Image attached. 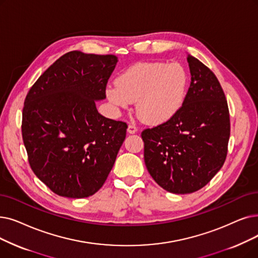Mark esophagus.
I'll return each instance as SVG.
<instances>
[{
  "instance_id": "obj_1",
  "label": "esophagus",
  "mask_w": 258,
  "mask_h": 258,
  "mask_svg": "<svg viewBox=\"0 0 258 258\" xmlns=\"http://www.w3.org/2000/svg\"><path fill=\"white\" fill-rule=\"evenodd\" d=\"M137 131H138V127L135 124H130L127 127V132L130 134H135V133H137Z\"/></svg>"
}]
</instances>
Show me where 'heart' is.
<instances>
[{"label":"heart","mask_w":258,"mask_h":258,"mask_svg":"<svg viewBox=\"0 0 258 258\" xmlns=\"http://www.w3.org/2000/svg\"><path fill=\"white\" fill-rule=\"evenodd\" d=\"M187 87L188 75L181 64L143 62L123 72L115 85L107 86L106 96L120 108H128L137 101V110L143 119L159 124L180 111Z\"/></svg>","instance_id":"heart-1"}]
</instances>
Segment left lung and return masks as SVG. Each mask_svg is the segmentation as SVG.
I'll return each instance as SVG.
<instances>
[{
    "mask_svg": "<svg viewBox=\"0 0 258 258\" xmlns=\"http://www.w3.org/2000/svg\"><path fill=\"white\" fill-rule=\"evenodd\" d=\"M191 84L180 111L141 133L144 162L167 192L188 194L210 182L227 158L230 113L222 87L209 67L187 54Z\"/></svg>",
    "mask_w": 258,
    "mask_h": 258,
    "instance_id": "8db88e82",
    "label": "left lung"
}]
</instances>
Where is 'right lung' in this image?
<instances>
[{
  "instance_id": "right-lung-1",
  "label": "right lung",
  "mask_w": 258,
  "mask_h": 258,
  "mask_svg": "<svg viewBox=\"0 0 258 258\" xmlns=\"http://www.w3.org/2000/svg\"><path fill=\"white\" fill-rule=\"evenodd\" d=\"M117 57L70 51L31 86L22 137L32 172L53 193L84 198L98 192L113 169L127 124L100 115Z\"/></svg>"
}]
</instances>
